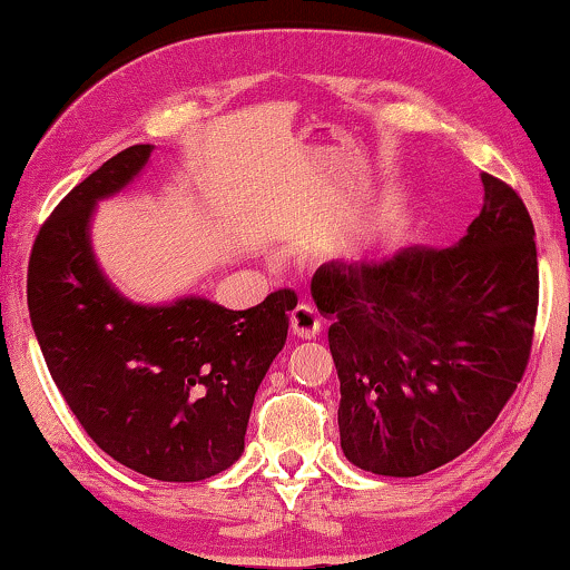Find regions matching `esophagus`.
<instances>
[{"mask_svg": "<svg viewBox=\"0 0 570 570\" xmlns=\"http://www.w3.org/2000/svg\"><path fill=\"white\" fill-rule=\"evenodd\" d=\"M291 330L295 337L301 340H314L318 330H322V316L311 303H298L291 314Z\"/></svg>", "mask_w": 570, "mask_h": 570, "instance_id": "obj_1", "label": "esophagus"}]
</instances>
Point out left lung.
Wrapping results in <instances>:
<instances>
[{"label":"left lung","instance_id":"obj_1","mask_svg":"<svg viewBox=\"0 0 570 570\" xmlns=\"http://www.w3.org/2000/svg\"><path fill=\"white\" fill-rule=\"evenodd\" d=\"M451 248L330 262L311 295L340 376V443L361 470L417 478L464 454L501 415L532 353L534 225L501 178Z\"/></svg>","mask_w":570,"mask_h":570}]
</instances>
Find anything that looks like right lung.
I'll list each match as a JSON object with an SVG mask.
<instances>
[{
  "label": "right lung",
  "mask_w": 570,
  "mask_h": 570,
  "mask_svg": "<svg viewBox=\"0 0 570 570\" xmlns=\"http://www.w3.org/2000/svg\"><path fill=\"white\" fill-rule=\"evenodd\" d=\"M153 145H131L77 184L38 230L28 311L53 384L85 433L139 474L197 482L244 451L254 394L283 350L295 291L228 311L205 298L137 306L100 275L90 215L135 178Z\"/></svg>",
  "instance_id": "obj_1"
}]
</instances>
